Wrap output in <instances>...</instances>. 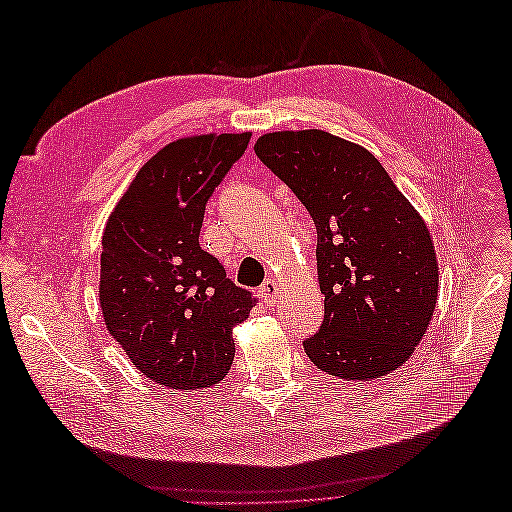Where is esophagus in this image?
<instances>
[{
  "instance_id": "1",
  "label": "esophagus",
  "mask_w": 512,
  "mask_h": 512,
  "mask_svg": "<svg viewBox=\"0 0 512 512\" xmlns=\"http://www.w3.org/2000/svg\"><path fill=\"white\" fill-rule=\"evenodd\" d=\"M258 294H260V299L265 301V305H273L275 299H277V294H280V286H277L273 280H267L265 284L260 286Z\"/></svg>"
}]
</instances>
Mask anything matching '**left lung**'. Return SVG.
<instances>
[{
  "label": "left lung",
  "mask_w": 512,
  "mask_h": 512,
  "mask_svg": "<svg viewBox=\"0 0 512 512\" xmlns=\"http://www.w3.org/2000/svg\"><path fill=\"white\" fill-rule=\"evenodd\" d=\"M254 151L316 224L324 320L303 342L307 356L344 380L391 374L436 309V252L421 215L367 149L329 132H271Z\"/></svg>",
  "instance_id": "8db88e82"
}]
</instances>
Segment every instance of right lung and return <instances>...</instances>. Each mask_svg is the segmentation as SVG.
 Instances as JSON below:
<instances>
[{"mask_svg":"<svg viewBox=\"0 0 512 512\" xmlns=\"http://www.w3.org/2000/svg\"><path fill=\"white\" fill-rule=\"evenodd\" d=\"M252 134H205L160 149L108 218L100 258L106 329L143 374L173 389L218 384L232 327L258 303L198 243L205 207Z\"/></svg>","mask_w":512,"mask_h":512,"instance_id":"add662e5","label":"right lung"}]
</instances>
